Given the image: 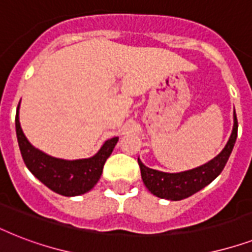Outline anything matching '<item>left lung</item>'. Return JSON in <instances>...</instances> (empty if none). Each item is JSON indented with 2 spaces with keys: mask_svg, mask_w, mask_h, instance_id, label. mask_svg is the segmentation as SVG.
<instances>
[{
  "mask_svg": "<svg viewBox=\"0 0 252 252\" xmlns=\"http://www.w3.org/2000/svg\"><path fill=\"white\" fill-rule=\"evenodd\" d=\"M238 133V122L234 111V126L229 141L222 149V152L213 159L201 165L199 167L192 168L188 171L182 172H163L146 167L138 158V166L141 170V178L146 188L157 197L166 200H183L203 189L205 186L213 182L221 174L227 159L230 157L231 150L234 148L235 140Z\"/></svg>",
  "mask_w": 252,
  "mask_h": 252,
  "instance_id": "1",
  "label": "left lung"
}]
</instances>
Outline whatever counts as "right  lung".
<instances>
[{"instance_id":"right-lung-1","label":"right lung","mask_w":252,"mask_h":252,"mask_svg":"<svg viewBox=\"0 0 252 252\" xmlns=\"http://www.w3.org/2000/svg\"><path fill=\"white\" fill-rule=\"evenodd\" d=\"M15 129L25 165L44 186L63 196H78L90 191L100 179L103 166L119 141V137L107 140L98 153L90 158L66 161L51 157L30 144L19 123V104L15 115Z\"/></svg>"}]
</instances>
